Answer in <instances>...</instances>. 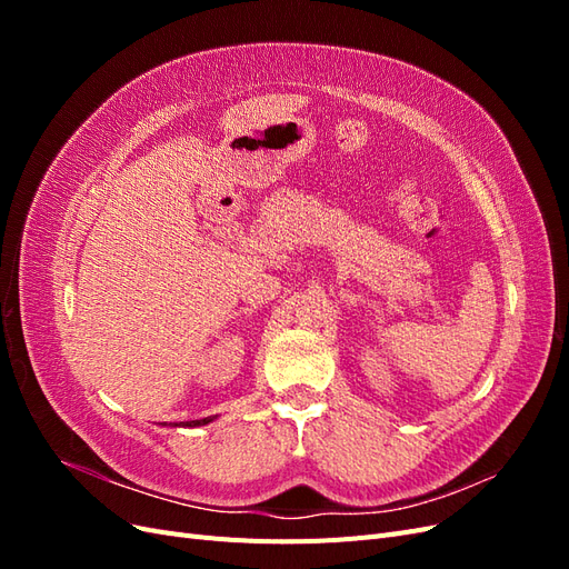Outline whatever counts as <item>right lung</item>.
<instances>
[{
    "mask_svg": "<svg viewBox=\"0 0 569 569\" xmlns=\"http://www.w3.org/2000/svg\"><path fill=\"white\" fill-rule=\"evenodd\" d=\"M213 420H218V416H209V418H201V420H189V422H173V427H203V425H209Z\"/></svg>",
    "mask_w": 569,
    "mask_h": 569,
    "instance_id": "obj_1",
    "label": "right lung"
}]
</instances>
